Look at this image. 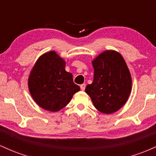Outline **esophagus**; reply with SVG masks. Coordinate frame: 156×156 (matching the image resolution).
Here are the masks:
<instances>
[{
    "instance_id": "esophagus-1",
    "label": "esophagus",
    "mask_w": 156,
    "mask_h": 156,
    "mask_svg": "<svg viewBox=\"0 0 156 156\" xmlns=\"http://www.w3.org/2000/svg\"><path fill=\"white\" fill-rule=\"evenodd\" d=\"M80 89H81L82 91H83L84 89H85V88H86V84L85 83L81 84V85L80 86Z\"/></svg>"
}]
</instances>
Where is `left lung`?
<instances>
[{
  "label": "left lung",
  "mask_w": 156,
  "mask_h": 156,
  "mask_svg": "<svg viewBox=\"0 0 156 156\" xmlns=\"http://www.w3.org/2000/svg\"><path fill=\"white\" fill-rule=\"evenodd\" d=\"M94 80L85 91L94 107L103 114H112L122 108L131 91L130 74L122 56L106 51L92 62Z\"/></svg>",
  "instance_id": "obj_1"
}]
</instances>
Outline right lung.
<instances>
[{
  "instance_id": "add662e5",
  "label": "right lung",
  "mask_w": 156,
  "mask_h": 156,
  "mask_svg": "<svg viewBox=\"0 0 156 156\" xmlns=\"http://www.w3.org/2000/svg\"><path fill=\"white\" fill-rule=\"evenodd\" d=\"M65 62L54 51L39 57L28 78V89L39 106L58 112L67 105L80 90L71 73L65 70Z\"/></svg>"
}]
</instances>
